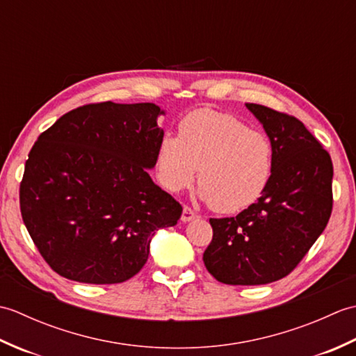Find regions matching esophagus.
<instances>
[{"label":"esophagus","instance_id":"obj_1","mask_svg":"<svg viewBox=\"0 0 356 356\" xmlns=\"http://www.w3.org/2000/svg\"><path fill=\"white\" fill-rule=\"evenodd\" d=\"M195 218V213L190 208V207H184V213H182V217H180V220H182L184 223L186 222H191Z\"/></svg>","mask_w":356,"mask_h":356}]
</instances>
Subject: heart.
I'll list each match as a JSON object with an SVG mask.
<instances>
[{
  "label": "heart",
  "instance_id": "obj_1",
  "mask_svg": "<svg viewBox=\"0 0 356 356\" xmlns=\"http://www.w3.org/2000/svg\"><path fill=\"white\" fill-rule=\"evenodd\" d=\"M156 168L171 193L190 186L199 171V197L217 213H238L259 200L274 170V145L261 131L229 115L202 108L166 134L157 148Z\"/></svg>",
  "mask_w": 356,
  "mask_h": 356
}]
</instances>
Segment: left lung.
<instances>
[{"mask_svg": "<svg viewBox=\"0 0 356 356\" xmlns=\"http://www.w3.org/2000/svg\"><path fill=\"white\" fill-rule=\"evenodd\" d=\"M246 108L274 145V170L261 197L236 217L209 218L213 240L203 261L216 280L268 284L297 268L332 213L334 166L297 118L259 104Z\"/></svg>", "mask_w": 356, "mask_h": 356, "instance_id": "obj_1", "label": "left lung"}]
</instances>
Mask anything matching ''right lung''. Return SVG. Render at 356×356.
<instances>
[{
    "mask_svg": "<svg viewBox=\"0 0 356 356\" xmlns=\"http://www.w3.org/2000/svg\"><path fill=\"white\" fill-rule=\"evenodd\" d=\"M156 104H88L30 149L19 186L26 228L49 266L73 282H127L182 207L149 177L163 130Z\"/></svg>",
    "mask_w": 356,
    "mask_h": 356,
    "instance_id": "1",
    "label": "right lung"
}]
</instances>
